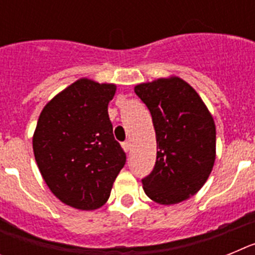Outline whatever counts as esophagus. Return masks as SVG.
<instances>
[{
    "label": "esophagus",
    "instance_id": "34e87169",
    "mask_svg": "<svg viewBox=\"0 0 255 255\" xmlns=\"http://www.w3.org/2000/svg\"><path fill=\"white\" fill-rule=\"evenodd\" d=\"M123 148H124V150H125L126 153H129L130 152V148H131V144H130L129 141H124V143H123Z\"/></svg>",
    "mask_w": 255,
    "mask_h": 255
}]
</instances>
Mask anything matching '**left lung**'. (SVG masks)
I'll use <instances>...</instances> for the list:
<instances>
[{"label":"left lung","instance_id":"8db88e82","mask_svg":"<svg viewBox=\"0 0 255 255\" xmlns=\"http://www.w3.org/2000/svg\"><path fill=\"white\" fill-rule=\"evenodd\" d=\"M152 115L157 140L154 168L141 180L159 204H176L200 190L216 159V126L199 94L177 76L134 88Z\"/></svg>","mask_w":255,"mask_h":255}]
</instances>
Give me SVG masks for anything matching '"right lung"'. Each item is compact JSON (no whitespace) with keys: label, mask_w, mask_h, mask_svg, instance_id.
I'll return each mask as SVG.
<instances>
[{"label":"right lung","mask_w":255,"mask_h":255,"mask_svg":"<svg viewBox=\"0 0 255 255\" xmlns=\"http://www.w3.org/2000/svg\"><path fill=\"white\" fill-rule=\"evenodd\" d=\"M115 92V84L79 79L53 97L38 119L33 135L38 168L49 190L76 209L102 207L126 162L108 117Z\"/></svg>","instance_id":"obj_1"}]
</instances>
